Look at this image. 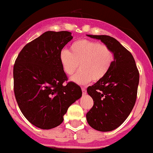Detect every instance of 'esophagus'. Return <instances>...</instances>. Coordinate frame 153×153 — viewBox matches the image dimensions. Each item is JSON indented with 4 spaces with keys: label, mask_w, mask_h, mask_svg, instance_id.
I'll return each instance as SVG.
<instances>
[{
    "label": "esophagus",
    "mask_w": 153,
    "mask_h": 153,
    "mask_svg": "<svg viewBox=\"0 0 153 153\" xmlns=\"http://www.w3.org/2000/svg\"><path fill=\"white\" fill-rule=\"evenodd\" d=\"M82 94H83V95H85V94H86V89L85 88H82Z\"/></svg>",
    "instance_id": "obj_1"
}]
</instances>
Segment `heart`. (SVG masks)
I'll list each match as a JSON object with an SVG mask.
<instances>
[{"label": "heart", "mask_w": 153, "mask_h": 153, "mask_svg": "<svg viewBox=\"0 0 153 153\" xmlns=\"http://www.w3.org/2000/svg\"><path fill=\"white\" fill-rule=\"evenodd\" d=\"M59 61L64 72L68 75H72L79 65L81 70L71 77V80L84 85L91 80L100 81L108 74L113 63L114 54L104 44L81 39L70 45L69 51L62 50Z\"/></svg>", "instance_id": "obj_1"}]
</instances>
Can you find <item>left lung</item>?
<instances>
[{
  "mask_svg": "<svg viewBox=\"0 0 153 153\" xmlns=\"http://www.w3.org/2000/svg\"><path fill=\"white\" fill-rule=\"evenodd\" d=\"M87 36L100 40L114 54L108 74L87 88L94 101L93 107L86 114L88 123L95 130L110 132L124 123L135 105L139 71L132 54L116 39L108 35Z\"/></svg>",
  "mask_w": 153,
  "mask_h": 153,
  "instance_id": "left-lung-1",
  "label": "left lung"
}]
</instances>
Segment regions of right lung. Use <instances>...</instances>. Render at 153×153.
Listing matches in <instances>:
<instances>
[{
  "label": "right lung",
  "instance_id": "obj_1",
  "mask_svg": "<svg viewBox=\"0 0 153 153\" xmlns=\"http://www.w3.org/2000/svg\"><path fill=\"white\" fill-rule=\"evenodd\" d=\"M73 38L69 31H46L26 45L14 65V91L24 116L42 129L64 120L68 107L82 97L80 86L68 82L59 54Z\"/></svg>",
  "mask_w": 153,
  "mask_h": 153
}]
</instances>
